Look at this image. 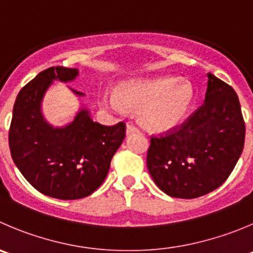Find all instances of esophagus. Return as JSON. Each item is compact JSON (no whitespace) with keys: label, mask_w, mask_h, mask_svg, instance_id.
Here are the masks:
<instances>
[{"label":"esophagus","mask_w":253,"mask_h":253,"mask_svg":"<svg viewBox=\"0 0 253 253\" xmlns=\"http://www.w3.org/2000/svg\"><path fill=\"white\" fill-rule=\"evenodd\" d=\"M138 131H139V128L136 126V125H133V124L127 125V127H126V133L127 134L134 133V132H138Z\"/></svg>","instance_id":"esophagus-1"}]
</instances>
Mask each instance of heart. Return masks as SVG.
<instances>
[{
    "label": "heart",
    "instance_id": "b5f03b06",
    "mask_svg": "<svg viewBox=\"0 0 253 253\" xmlns=\"http://www.w3.org/2000/svg\"><path fill=\"white\" fill-rule=\"evenodd\" d=\"M194 100L192 83L173 77L124 83L117 86L116 92L99 94L101 106L117 111L124 107L139 111L142 125L153 132L178 127L186 119Z\"/></svg>",
    "mask_w": 253,
    "mask_h": 253
}]
</instances>
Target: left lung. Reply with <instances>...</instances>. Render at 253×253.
I'll list each match as a JSON object with an SVG mask.
<instances>
[{"label": "left lung", "mask_w": 253, "mask_h": 253, "mask_svg": "<svg viewBox=\"0 0 253 253\" xmlns=\"http://www.w3.org/2000/svg\"><path fill=\"white\" fill-rule=\"evenodd\" d=\"M205 102L175 128L151 136L147 168L169 197L194 199L219 188L242 153L245 121L235 90L208 74Z\"/></svg>", "instance_id": "1"}]
</instances>
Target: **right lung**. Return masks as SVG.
<instances>
[{"label":"right lung","mask_w":253,"mask_h":253,"mask_svg":"<svg viewBox=\"0 0 253 253\" xmlns=\"http://www.w3.org/2000/svg\"><path fill=\"white\" fill-rule=\"evenodd\" d=\"M77 75L78 69L64 67L39 73L17 95L8 132L12 159L24 178L42 194L61 200L92 194L126 136L125 122L105 126L92 121L87 110L63 128L44 121L41 102L49 85L53 80L72 82Z\"/></svg>","instance_id":"right-lung-1"}]
</instances>
